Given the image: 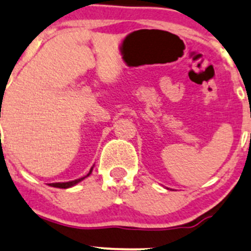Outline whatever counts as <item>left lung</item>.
Instances as JSON below:
<instances>
[{
	"mask_svg": "<svg viewBox=\"0 0 251 251\" xmlns=\"http://www.w3.org/2000/svg\"><path fill=\"white\" fill-rule=\"evenodd\" d=\"M250 138H251V134H250Z\"/></svg>",
	"mask_w": 251,
	"mask_h": 251,
	"instance_id": "left-lung-1",
	"label": "left lung"
}]
</instances>
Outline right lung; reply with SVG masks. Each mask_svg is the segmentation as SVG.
<instances>
[{
	"mask_svg": "<svg viewBox=\"0 0 251 251\" xmlns=\"http://www.w3.org/2000/svg\"><path fill=\"white\" fill-rule=\"evenodd\" d=\"M91 171H93V168H91L90 172H89L88 175L85 176V177H81V178H79V179L72 180V182H67V183H52L51 187H54V188H63V189H66V188H69V187H73V185H75L76 183L81 182V180H83L84 178L89 177V176H90V173H91Z\"/></svg>",
	"mask_w": 251,
	"mask_h": 251,
	"instance_id": "obj_1",
	"label": "right lung"
}]
</instances>
